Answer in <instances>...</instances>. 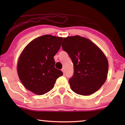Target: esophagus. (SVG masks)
<instances>
[{
  "instance_id": "obj_1",
  "label": "esophagus",
  "mask_w": 125,
  "mask_h": 125,
  "mask_svg": "<svg viewBox=\"0 0 125 125\" xmlns=\"http://www.w3.org/2000/svg\"><path fill=\"white\" fill-rule=\"evenodd\" d=\"M62 71L63 72V74H65V71H64V68H62Z\"/></svg>"
}]
</instances>
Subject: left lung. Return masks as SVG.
I'll list each match as a JSON object with an SVG mask.
<instances>
[{
  "instance_id": "1",
  "label": "left lung",
  "mask_w": 125,
  "mask_h": 125,
  "mask_svg": "<svg viewBox=\"0 0 125 125\" xmlns=\"http://www.w3.org/2000/svg\"><path fill=\"white\" fill-rule=\"evenodd\" d=\"M62 47L74 65V74L69 80L71 89L84 96L98 90L107 79L109 69L102 51L90 40L78 35L64 38Z\"/></svg>"
}]
</instances>
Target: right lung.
I'll return each mask as SVG.
<instances>
[{"instance_id":"1","label":"right lung","mask_w":125,"mask_h":125,"mask_svg":"<svg viewBox=\"0 0 125 125\" xmlns=\"http://www.w3.org/2000/svg\"><path fill=\"white\" fill-rule=\"evenodd\" d=\"M63 37L45 35L30 42L19 58L17 71L21 82L27 90L41 95L54 87L62 72L54 67L53 57L61 47Z\"/></svg>"}]
</instances>
